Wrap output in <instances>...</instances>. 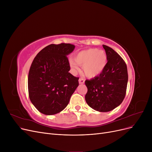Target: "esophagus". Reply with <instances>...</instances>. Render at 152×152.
Wrapping results in <instances>:
<instances>
[{"instance_id":"1","label":"esophagus","mask_w":152,"mask_h":152,"mask_svg":"<svg viewBox=\"0 0 152 152\" xmlns=\"http://www.w3.org/2000/svg\"><path fill=\"white\" fill-rule=\"evenodd\" d=\"M79 84H84V82H85V79H84V78L80 77V79H79Z\"/></svg>"}]
</instances>
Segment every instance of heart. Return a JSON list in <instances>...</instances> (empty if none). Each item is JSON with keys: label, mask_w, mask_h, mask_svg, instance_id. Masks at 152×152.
<instances>
[{"label": "heart", "mask_w": 152, "mask_h": 152, "mask_svg": "<svg viewBox=\"0 0 152 152\" xmlns=\"http://www.w3.org/2000/svg\"><path fill=\"white\" fill-rule=\"evenodd\" d=\"M75 61L71 59L70 64L73 70H78V66H82L83 72L88 77H94L103 72L107 63V55L104 50L88 49L78 53Z\"/></svg>", "instance_id": "b5f03b06"}]
</instances>
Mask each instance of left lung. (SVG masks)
Returning a JSON list of instances; mask_svg holds the SVG:
<instances>
[{
  "instance_id": "left-lung-1",
  "label": "left lung",
  "mask_w": 152,
  "mask_h": 152,
  "mask_svg": "<svg viewBox=\"0 0 152 152\" xmlns=\"http://www.w3.org/2000/svg\"><path fill=\"white\" fill-rule=\"evenodd\" d=\"M107 63L99 75L85 81L86 103L91 108L107 112L120 105L125 98L128 81L127 65L117 53L103 45Z\"/></svg>"
}]
</instances>
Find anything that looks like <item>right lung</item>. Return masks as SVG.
I'll use <instances>...</instances> for the list:
<instances>
[{
	"mask_svg": "<svg viewBox=\"0 0 152 152\" xmlns=\"http://www.w3.org/2000/svg\"><path fill=\"white\" fill-rule=\"evenodd\" d=\"M75 49L71 44H50L37 54L28 78L31 102L45 115H54L66 108L79 86V77L72 75L67 55Z\"/></svg>",
	"mask_w": 152,
	"mask_h": 152,
	"instance_id": "right-lung-1",
	"label": "right lung"
}]
</instances>
